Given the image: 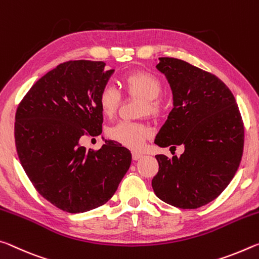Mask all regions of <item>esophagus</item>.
I'll return each mask as SVG.
<instances>
[{"instance_id":"34e87169","label":"esophagus","mask_w":259,"mask_h":259,"mask_svg":"<svg viewBox=\"0 0 259 259\" xmlns=\"http://www.w3.org/2000/svg\"><path fill=\"white\" fill-rule=\"evenodd\" d=\"M132 157L134 160H138L142 157V155L139 154V152H132Z\"/></svg>"}]
</instances>
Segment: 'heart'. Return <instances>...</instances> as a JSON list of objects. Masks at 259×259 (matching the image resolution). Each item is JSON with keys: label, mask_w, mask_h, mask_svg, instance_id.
I'll return each mask as SVG.
<instances>
[{"label": "heart", "mask_w": 259, "mask_h": 259, "mask_svg": "<svg viewBox=\"0 0 259 259\" xmlns=\"http://www.w3.org/2000/svg\"><path fill=\"white\" fill-rule=\"evenodd\" d=\"M121 86L127 95L142 99L140 113L156 116L160 111L158 96L162 93V82L156 75L146 71H137L121 79ZM101 112L105 117H112L119 108L120 93L111 84H105L97 96ZM108 137L130 149H140L143 142L151 135L149 126L141 122L119 121L108 130Z\"/></svg>", "instance_id": "obj_1"}]
</instances>
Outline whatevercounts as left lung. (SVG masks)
<instances>
[{
  "mask_svg": "<svg viewBox=\"0 0 259 259\" xmlns=\"http://www.w3.org/2000/svg\"><path fill=\"white\" fill-rule=\"evenodd\" d=\"M173 109L156 135L159 147L184 146L180 157L156 155L158 173L152 189L159 200L181 209H197L224 192L243 152L242 118L232 92L215 75L177 58L160 57Z\"/></svg>",
  "mask_w": 259,
  "mask_h": 259,
  "instance_id": "8db88e82",
  "label": "left lung"
}]
</instances>
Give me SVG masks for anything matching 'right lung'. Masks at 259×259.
I'll return each instance as SVG.
<instances>
[{"label": "right lung", "instance_id": "1", "mask_svg": "<svg viewBox=\"0 0 259 259\" xmlns=\"http://www.w3.org/2000/svg\"><path fill=\"white\" fill-rule=\"evenodd\" d=\"M113 72L103 62H65L37 80L17 109L20 164L40 195L66 212L107 203L132 163L131 151L111 140L97 151L79 143L84 133H102L97 96Z\"/></svg>", "mask_w": 259, "mask_h": 259}]
</instances>
